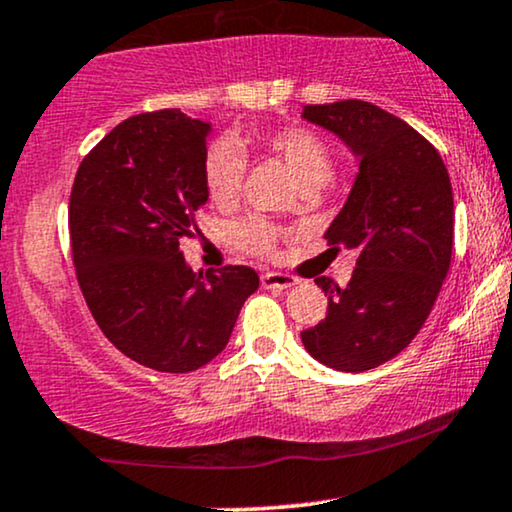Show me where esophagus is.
<instances>
[{"instance_id": "34e87169", "label": "esophagus", "mask_w": 512, "mask_h": 512, "mask_svg": "<svg viewBox=\"0 0 512 512\" xmlns=\"http://www.w3.org/2000/svg\"><path fill=\"white\" fill-rule=\"evenodd\" d=\"M298 283V279L291 274H281V272H264L262 274V286L264 288H291Z\"/></svg>"}]
</instances>
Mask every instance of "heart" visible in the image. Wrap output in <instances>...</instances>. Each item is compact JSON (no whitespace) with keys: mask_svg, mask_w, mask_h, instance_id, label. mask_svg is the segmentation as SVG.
Masks as SVG:
<instances>
[{"mask_svg":"<svg viewBox=\"0 0 512 512\" xmlns=\"http://www.w3.org/2000/svg\"><path fill=\"white\" fill-rule=\"evenodd\" d=\"M262 145L279 157L298 188L319 183L324 186L334 171V159H331L329 147L317 133L310 128L286 126L267 131L260 135ZM245 176V155L240 147L229 138H217L207 145L205 157H202V181H205L207 195L217 205H226L238 195L240 183ZM233 238L250 255H274L276 243H279L281 231L267 224L264 219L250 217L238 221L233 226Z\"/></svg>","mask_w":512,"mask_h":512,"instance_id":"obj_1","label":"heart"}]
</instances>
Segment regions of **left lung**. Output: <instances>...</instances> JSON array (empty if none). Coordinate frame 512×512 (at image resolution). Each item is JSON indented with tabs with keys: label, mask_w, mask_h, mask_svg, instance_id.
<instances>
[{
	"label": "left lung",
	"mask_w": 512,
	"mask_h": 512,
	"mask_svg": "<svg viewBox=\"0 0 512 512\" xmlns=\"http://www.w3.org/2000/svg\"><path fill=\"white\" fill-rule=\"evenodd\" d=\"M303 119L336 133L360 159L331 221L329 245L357 252L346 288L319 276L326 317L300 338L338 372H367L420 334L451 267L453 188L436 147L372 102L307 104Z\"/></svg>",
	"instance_id": "left-lung-1"
}]
</instances>
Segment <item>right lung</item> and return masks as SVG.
Segmentation results:
<instances>
[{
    "instance_id": "add662e5",
    "label": "right lung",
    "mask_w": 512,
    "mask_h": 512,
    "mask_svg": "<svg viewBox=\"0 0 512 512\" xmlns=\"http://www.w3.org/2000/svg\"><path fill=\"white\" fill-rule=\"evenodd\" d=\"M209 123L181 109L135 114L85 155L69 200L78 286L102 334L138 365L183 374L229 343L255 269L193 272L181 240L207 202Z\"/></svg>"
}]
</instances>
